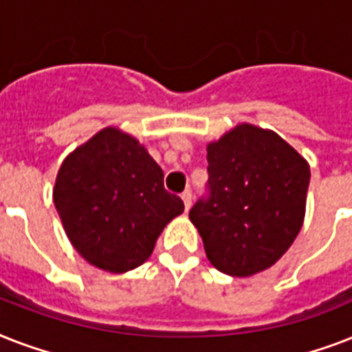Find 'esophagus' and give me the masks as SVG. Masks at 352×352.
Masks as SVG:
<instances>
[{
  "instance_id": "34e87169",
  "label": "esophagus",
  "mask_w": 352,
  "mask_h": 352,
  "mask_svg": "<svg viewBox=\"0 0 352 352\" xmlns=\"http://www.w3.org/2000/svg\"><path fill=\"white\" fill-rule=\"evenodd\" d=\"M181 197L184 201V208L190 210V206H192V190H184Z\"/></svg>"
}]
</instances>
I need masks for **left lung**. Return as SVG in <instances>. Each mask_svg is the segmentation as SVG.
Wrapping results in <instances>:
<instances>
[{"label": "left lung", "instance_id": "1", "mask_svg": "<svg viewBox=\"0 0 352 352\" xmlns=\"http://www.w3.org/2000/svg\"><path fill=\"white\" fill-rule=\"evenodd\" d=\"M208 195L190 210L217 270L246 278L272 267L300 234L311 170L278 133L235 126L210 142Z\"/></svg>", "mask_w": 352, "mask_h": 352}]
</instances>
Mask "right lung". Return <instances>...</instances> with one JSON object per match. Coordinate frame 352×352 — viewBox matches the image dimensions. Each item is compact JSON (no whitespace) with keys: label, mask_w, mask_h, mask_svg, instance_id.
<instances>
[{"label":"right lung","mask_w":352,"mask_h":352,"mask_svg":"<svg viewBox=\"0 0 352 352\" xmlns=\"http://www.w3.org/2000/svg\"><path fill=\"white\" fill-rule=\"evenodd\" d=\"M69 241L91 265L122 274L142 265L184 203L137 138L106 127L62 162L52 190Z\"/></svg>","instance_id":"right-lung-1"}]
</instances>
